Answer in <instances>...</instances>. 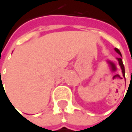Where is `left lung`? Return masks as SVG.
I'll use <instances>...</instances> for the list:
<instances>
[{
    "label": "left lung",
    "instance_id": "1",
    "mask_svg": "<svg viewBox=\"0 0 132 132\" xmlns=\"http://www.w3.org/2000/svg\"><path fill=\"white\" fill-rule=\"evenodd\" d=\"M114 50L116 51L119 54H120V56L122 57V54H121V53H120V50L118 49V48H114ZM118 60V61H119V64H120V67H121V69H122V75H123V77L125 78V79H126V77H125V67H124V65H123V63H122V60L120 58H117Z\"/></svg>",
    "mask_w": 132,
    "mask_h": 132
}]
</instances>
